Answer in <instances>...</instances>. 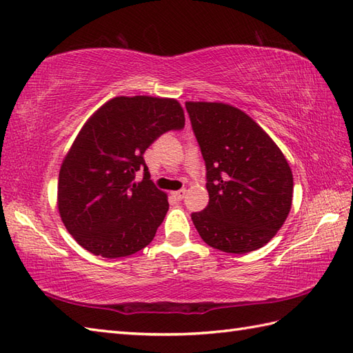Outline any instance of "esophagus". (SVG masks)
<instances>
[{
	"instance_id": "obj_1",
	"label": "esophagus",
	"mask_w": 353,
	"mask_h": 353,
	"mask_svg": "<svg viewBox=\"0 0 353 353\" xmlns=\"http://www.w3.org/2000/svg\"><path fill=\"white\" fill-rule=\"evenodd\" d=\"M172 196H174L176 200H182L186 196V190H179L176 192H172Z\"/></svg>"
}]
</instances>
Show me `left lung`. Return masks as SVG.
Masks as SVG:
<instances>
[{
    "label": "left lung",
    "instance_id": "left-lung-1",
    "mask_svg": "<svg viewBox=\"0 0 353 353\" xmlns=\"http://www.w3.org/2000/svg\"><path fill=\"white\" fill-rule=\"evenodd\" d=\"M206 163L209 203L191 214L199 235L226 253L261 249L287 220L292 172L281 148L249 115L226 103L186 101Z\"/></svg>",
    "mask_w": 353,
    "mask_h": 353
}]
</instances>
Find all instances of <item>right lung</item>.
<instances>
[{"label":"right lung","instance_id":"1","mask_svg":"<svg viewBox=\"0 0 353 353\" xmlns=\"http://www.w3.org/2000/svg\"><path fill=\"white\" fill-rule=\"evenodd\" d=\"M185 125L174 99L115 97L89 117L65 154L57 209L72 238L97 256L124 258L153 241L168 197L150 181L145 150ZM145 167L142 183L136 171Z\"/></svg>","mask_w":353,"mask_h":353}]
</instances>
